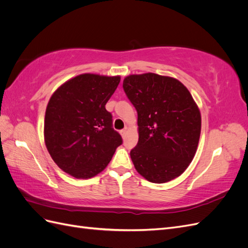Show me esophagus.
<instances>
[{
  "label": "esophagus",
  "instance_id": "obj_1",
  "mask_svg": "<svg viewBox=\"0 0 248 248\" xmlns=\"http://www.w3.org/2000/svg\"><path fill=\"white\" fill-rule=\"evenodd\" d=\"M120 133H121L122 138H123V139H125V137H126V133H127V130H126V128H125V129H122L121 131H120Z\"/></svg>",
  "mask_w": 248,
  "mask_h": 248
}]
</instances>
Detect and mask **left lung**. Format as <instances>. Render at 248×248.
<instances>
[{
  "instance_id": "obj_1",
  "label": "left lung",
  "mask_w": 248,
  "mask_h": 248,
  "mask_svg": "<svg viewBox=\"0 0 248 248\" xmlns=\"http://www.w3.org/2000/svg\"><path fill=\"white\" fill-rule=\"evenodd\" d=\"M126 96L138 111L139 141L130 151L139 174L166 183L188 168L197 152L201 112L178 79L155 73L124 78Z\"/></svg>"
}]
</instances>
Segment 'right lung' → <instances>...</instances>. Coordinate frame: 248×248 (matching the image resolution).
I'll list each match as a JSON object with an SVG mask.
<instances>
[{"instance_id":"1","label":"right lung","mask_w":248,"mask_h":248,"mask_svg":"<svg viewBox=\"0 0 248 248\" xmlns=\"http://www.w3.org/2000/svg\"><path fill=\"white\" fill-rule=\"evenodd\" d=\"M120 79L80 74L64 82L50 97L44 140L52 160L74 178L89 179L99 174L123 142L106 109Z\"/></svg>"}]
</instances>
